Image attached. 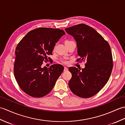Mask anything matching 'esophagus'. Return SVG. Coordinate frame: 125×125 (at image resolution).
<instances>
[{
  "label": "esophagus",
  "mask_w": 125,
  "mask_h": 125,
  "mask_svg": "<svg viewBox=\"0 0 125 125\" xmlns=\"http://www.w3.org/2000/svg\"><path fill=\"white\" fill-rule=\"evenodd\" d=\"M68 70V68L65 67L64 68V71H67Z\"/></svg>",
  "instance_id": "34e87169"
}]
</instances>
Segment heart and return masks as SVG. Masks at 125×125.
Returning a JSON list of instances; mask_svg holds the SVG:
<instances>
[{
    "label": "heart",
    "instance_id": "obj_1",
    "mask_svg": "<svg viewBox=\"0 0 125 125\" xmlns=\"http://www.w3.org/2000/svg\"><path fill=\"white\" fill-rule=\"evenodd\" d=\"M68 41H66L65 42H68ZM61 61H62L63 63H67V61H66V60H64V59H62V60H61Z\"/></svg>",
    "mask_w": 125,
    "mask_h": 125
}]
</instances>
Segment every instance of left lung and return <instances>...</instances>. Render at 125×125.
Masks as SVG:
<instances>
[{
  "mask_svg": "<svg viewBox=\"0 0 125 125\" xmlns=\"http://www.w3.org/2000/svg\"><path fill=\"white\" fill-rule=\"evenodd\" d=\"M77 43L78 61H85V68L70 67L72 77L69 86L74 94L82 98H90L97 94L107 83L113 68L111 48L94 28L79 24L65 29Z\"/></svg>",
  "mask_w": 125,
  "mask_h": 125,
  "instance_id": "8db88e82",
  "label": "left lung"
}]
</instances>
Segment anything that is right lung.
Returning a JSON list of instances; mask_svg holds the SVG:
<instances>
[{"label":"right lung","mask_w":125,"mask_h":125,"mask_svg":"<svg viewBox=\"0 0 125 125\" xmlns=\"http://www.w3.org/2000/svg\"><path fill=\"white\" fill-rule=\"evenodd\" d=\"M65 33L60 29L39 28L23 37L15 49L14 74L26 94L40 98L48 94L64 70L61 64L42 67L47 55L52 54L55 44ZM49 59V57H48Z\"/></svg>","instance_id":"add662e5"}]
</instances>
